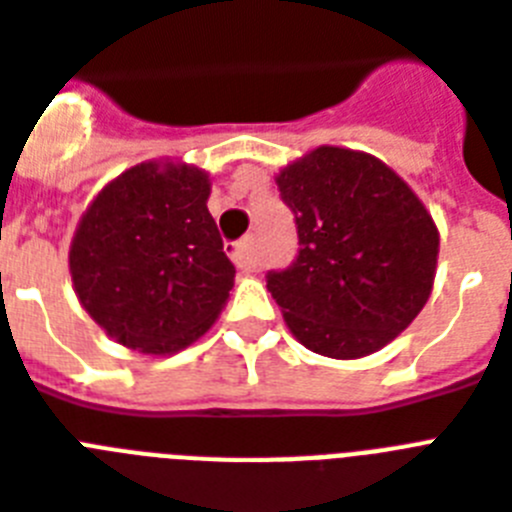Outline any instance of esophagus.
Listing matches in <instances>:
<instances>
[{"instance_id": "esophagus-1", "label": "esophagus", "mask_w": 512, "mask_h": 512, "mask_svg": "<svg viewBox=\"0 0 512 512\" xmlns=\"http://www.w3.org/2000/svg\"><path fill=\"white\" fill-rule=\"evenodd\" d=\"M231 260L236 263V268H241V271H255V239L247 236V239H241L239 244H233Z\"/></svg>"}]
</instances>
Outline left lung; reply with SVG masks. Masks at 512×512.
Instances as JSON below:
<instances>
[{
	"label": "left lung",
	"instance_id": "obj_1",
	"mask_svg": "<svg viewBox=\"0 0 512 512\" xmlns=\"http://www.w3.org/2000/svg\"><path fill=\"white\" fill-rule=\"evenodd\" d=\"M295 212V263L268 273L289 332L313 353L361 358L385 348L428 303L438 228L380 159L319 146L276 175Z\"/></svg>",
	"mask_w": 512,
	"mask_h": 512
}]
</instances>
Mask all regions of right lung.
Wrapping results in <instances>:
<instances>
[{
  "instance_id": "obj_1",
  "label": "right lung",
  "mask_w": 512,
  "mask_h": 512,
  "mask_svg": "<svg viewBox=\"0 0 512 512\" xmlns=\"http://www.w3.org/2000/svg\"><path fill=\"white\" fill-rule=\"evenodd\" d=\"M209 185L191 164H135L76 225L68 252L74 292L124 348L170 356L223 311L236 268L207 209Z\"/></svg>"
}]
</instances>
